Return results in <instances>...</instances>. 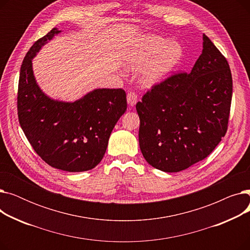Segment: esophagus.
Segmentation results:
<instances>
[{"instance_id":"esophagus-1","label":"esophagus","mask_w":250,"mask_h":250,"mask_svg":"<svg viewBox=\"0 0 250 250\" xmlns=\"http://www.w3.org/2000/svg\"><path fill=\"white\" fill-rule=\"evenodd\" d=\"M126 99H127V103L130 105V106H134V105L137 103L138 101V95L136 92L130 91L126 95Z\"/></svg>"}]
</instances>
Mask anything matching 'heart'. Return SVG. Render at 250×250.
I'll return each instance as SVG.
<instances>
[{
    "mask_svg": "<svg viewBox=\"0 0 250 250\" xmlns=\"http://www.w3.org/2000/svg\"><path fill=\"white\" fill-rule=\"evenodd\" d=\"M182 57V47L177 42H166L159 36H148L143 41L141 47L130 57L129 62L134 67H142L151 59L143 72L146 84L161 81Z\"/></svg>",
    "mask_w": 250,
    "mask_h": 250,
    "instance_id": "1",
    "label": "heart"
}]
</instances>
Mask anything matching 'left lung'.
I'll use <instances>...</instances> for the list:
<instances>
[{"label":"left lung","instance_id":"1","mask_svg":"<svg viewBox=\"0 0 250 250\" xmlns=\"http://www.w3.org/2000/svg\"><path fill=\"white\" fill-rule=\"evenodd\" d=\"M189 74L177 73L152 86L136 108L139 143L146 161L178 172L211 154L225 136L233 82L226 58L207 35Z\"/></svg>","mask_w":250,"mask_h":250}]
</instances>
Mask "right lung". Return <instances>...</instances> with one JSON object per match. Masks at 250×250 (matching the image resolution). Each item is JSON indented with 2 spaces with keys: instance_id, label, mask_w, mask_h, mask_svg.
Here are the masks:
<instances>
[{
  "instance_id": "add662e5",
  "label": "right lung",
  "mask_w": 250,
  "mask_h": 250,
  "mask_svg": "<svg viewBox=\"0 0 250 250\" xmlns=\"http://www.w3.org/2000/svg\"><path fill=\"white\" fill-rule=\"evenodd\" d=\"M61 31L52 28L26 54L20 69L17 110L30 145L49 166L87 171L103 158L112 129L126 110L124 89H95L74 102L54 100L38 87L32 59Z\"/></svg>"
}]
</instances>
